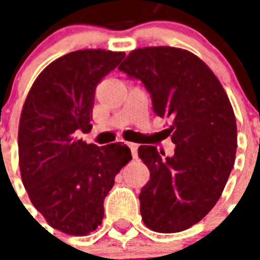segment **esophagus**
I'll return each mask as SVG.
<instances>
[{"label": "esophagus", "instance_id": "obj_1", "mask_svg": "<svg viewBox=\"0 0 260 260\" xmlns=\"http://www.w3.org/2000/svg\"><path fill=\"white\" fill-rule=\"evenodd\" d=\"M128 147L131 148V152H132V156H134L135 159L138 158V148H139V144H136V143H128Z\"/></svg>", "mask_w": 260, "mask_h": 260}]
</instances>
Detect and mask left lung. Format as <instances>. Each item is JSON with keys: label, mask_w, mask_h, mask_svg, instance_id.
I'll use <instances>...</instances> for the list:
<instances>
[{"label": "left lung", "mask_w": 260, "mask_h": 260, "mask_svg": "<svg viewBox=\"0 0 260 260\" xmlns=\"http://www.w3.org/2000/svg\"><path fill=\"white\" fill-rule=\"evenodd\" d=\"M144 83L154 112L170 120L173 156L139 147L150 170L140 191V213L150 230L174 234L201 221L216 205L234 167L238 128L225 90L213 71L190 51L144 47L120 64Z\"/></svg>", "instance_id": "1"}]
</instances>
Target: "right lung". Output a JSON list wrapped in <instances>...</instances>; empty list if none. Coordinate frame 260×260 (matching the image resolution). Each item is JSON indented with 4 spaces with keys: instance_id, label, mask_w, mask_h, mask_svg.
Instances as JSON below:
<instances>
[{
    "instance_id": "1",
    "label": "right lung",
    "mask_w": 260,
    "mask_h": 260,
    "mask_svg": "<svg viewBox=\"0 0 260 260\" xmlns=\"http://www.w3.org/2000/svg\"><path fill=\"white\" fill-rule=\"evenodd\" d=\"M124 52L79 50L39 74L18 125V165L30 202L52 228L85 236L101 225L104 200L132 159L126 144L98 147L79 139L91 131L95 87Z\"/></svg>"
}]
</instances>
